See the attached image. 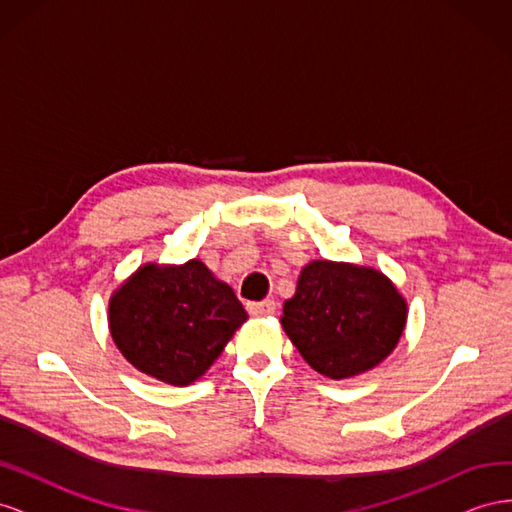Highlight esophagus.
Segmentation results:
<instances>
[{"label":"esophagus","mask_w":512,"mask_h":512,"mask_svg":"<svg viewBox=\"0 0 512 512\" xmlns=\"http://www.w3.org/2000/svg\"><path fill=\"white\" fill-rule=\"evenodd\" d=\"M247 312L252 316H269L275 312V301L273 299H265V301H254L247 303Z\"/></svg>","instance_id":"obj_1"}]
</instances>
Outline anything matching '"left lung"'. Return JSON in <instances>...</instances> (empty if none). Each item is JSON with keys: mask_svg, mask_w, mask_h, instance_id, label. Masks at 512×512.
Here are the masks:
<instances>
[{"mask_svg": "<svg viewBox=\"0 0 512 512\" xmlns=\"http://www.w3.org/2000/svg\"><path fill=\"white\" fill-rule=\"evenodd\" d=\"M280 321L301 357L323 377L340 381L379 366L394 351L407 323V301L377 269L312 260Z\"/></svg>", "mask_w": 512, "mask_h": 512, "instance_id": "8db88e82", "label": "left lung"}]
</instances>
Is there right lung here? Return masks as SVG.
I'll return each instance as SVG.
<instances>
[{"label": "right lung", "mask_w": 512, "mask_h": 512, "mask_svg": "<svg viewBox=\"0 0 512 512\" xmlns=\"http://www.w3.org/2000/svg\"><path fill=\"white\" fill-rule=\"evenodd\" d=\"M247 321L234 290L193 258L144 265L109 299V331L140 372L170 385L200 379Z\"/></svg>", "instance_id": "1"}]
</instances>
